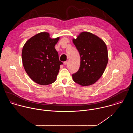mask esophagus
Returning a JSON list of instances; mask_svg holds the SVG:
<instances>
[{
  "instance_id": "esophagus-1",
  "label": "esophagus",
  "mask_w": 133,
  "mask_h": 133,
  "mask_svg": "<svg viewBox=\"0 0 133 133\" xmlns=\"http://www.w3.org/2000/svg\"><path fill=\"white\" fill-rule=\"evenodd\" d=\"M63 63H64V65H66V64H68V61H64V62H63Z\"/></svg>"
}]
</instances>
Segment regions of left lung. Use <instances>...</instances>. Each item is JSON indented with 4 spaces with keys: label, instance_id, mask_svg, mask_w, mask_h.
Instances as JSON below:
<instances>
[{
    "label": "left lung",
    "instance_id": "1",
    "mask_svg": "<svg viewBox=\"0 0 133 133\" xmlns=\"http://www.w3.org/2000/svg\"><path fill=\"white\" fill-rule=\"evenodd\" d=\"M73 42L80 57L79 70L72 75L74 82L82 86L93 84L103 74L108 62L107 46L94 34L83 32Z\"/></svg>",
    "mask_w": 133,
    "mask_h": 133
}]
</instances>
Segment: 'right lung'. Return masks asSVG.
Wrapping results in <instances>:
<instances>
[{
    "instance_id": "obj_1",
    "label": "right lung",
    "mask_w": 133,
    "mask_h": 133,
    "mask_svg": "<svg viewBox=\"0 0 133 133\" xmlns=\"http://www.w3.org/2000/svg\"><path fill=\"white\" fill-rule=\"evenodd\" d=\"M59 37L52 39L41 32L29 39L22 51V60L27 74L36 83L46 85L54 82L63 63L59 61L55 45Z\"/></svg>"
}]
</instances>
